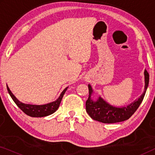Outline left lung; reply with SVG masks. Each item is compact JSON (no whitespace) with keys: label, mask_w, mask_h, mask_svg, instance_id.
Listing matches in <instances>:
<instances>
[{"label":"left lung","mask_w":155,"mask_h":155,"mask_svg":"<svg viewBox=\"0 0 155 155\" xmlns=\"http://www.w3.org/2000/svg\"><path fill=\"white\" fill-rule=\"evenodd\" d=\"M145 91L140 97L137 101L130 104V105L122 108H117L109 104L104 101L101 97L97 101L91 99L92 89L90 84H88L89 97L86 101V111L92 119L104 124H114V123L121 122L128 120L133 114L136 111L137 108L140 105L145 97L148 84H149V73L145 70Z\"/></svg>","instance_id":"8db88e82"}]
</instances>
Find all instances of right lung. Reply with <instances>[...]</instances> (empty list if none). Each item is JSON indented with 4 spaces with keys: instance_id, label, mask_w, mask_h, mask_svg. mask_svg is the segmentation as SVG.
I'll return each mask as SVG.
<instances>
[{
    "instance_id": "add662e5",
    "label": "right lung",
    "mask_w": 155,
    "mask_h": 155,
    "mask_svg": "<svg viewBox=\"0 0 155 155\" xmlns=\"http://www.w3.org/2000/svg\"><path fill=\"white\" fill-rule=\"evenodd\" d=\"M7 89L9 93L10 97H12V100L15 101L16 105L24 112L25 114L28 115L31 117H44V116H46L51 114H54L55 111L58 109V108L60 106L61 101L62 100V98L64 95L65 91L67 90L68 87L65 89L61 93L60 97L56 101H53V102L48 103L47 104L44 105H32V104H24L20 102L18 99H17L14 96L13 94L10 90V89L7 86Z\"/></svg>"
}]
</instances>
